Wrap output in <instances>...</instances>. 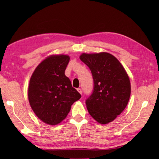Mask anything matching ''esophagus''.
<instances>
[{
    "mask_svg": "<svg viewBox=\"0 0 159 159\" xmlns=\"http://www.w3.org/2000/svg\"><path fill=\"white\" fill-rule=\"evenodd\" d=\"M77 90H78V92H79L80 94L82 93V91H81V89L78 88V89H77Z\"/></svg>",
    "mask_w": 159,
    "mask_h": 159,
    "instance_id": "obj_1",
    "label": "esophagus"
}]
</instances>
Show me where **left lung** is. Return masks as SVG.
Returning <instances> with one entry per match:
<instances>
[{
	"mask_svg": "<svg viewBox=\"0 0 159 159\" xmlns=\"http://www.w3.org/2000/svg\"><path fill=\"white\" fill-rule=\"evenodd\" d=\"M80 60L93 75V93L86 100L90 115L105 125L117 118L127 107L131 95V82L120 61L107 52L82 53Z\"/></svg>",
	"mask_w": 159,
	"mask_h": 159,
	"instance_id": "1",
	"label": "left lung"
}]
</instances>
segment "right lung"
Masks as SVG:
<instances>
[{"label": "right lung", "instance_id": "add662e5", "mask_svg": "<svg viewBox=\"0 0 159 159\" xmlns=\"http://www.w3.org/2000/svg\"><path fill=\"white\" fill-rule=\"evenodd\" d=\"M70 59L64 54L48 56L36 67L29 81L30 107L42 121L50 125L65 119L71 105L81 98L65 75Z\"/></svg>", "mask_w": 159, "mask_h": 159}]
</instances>
